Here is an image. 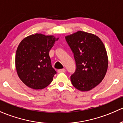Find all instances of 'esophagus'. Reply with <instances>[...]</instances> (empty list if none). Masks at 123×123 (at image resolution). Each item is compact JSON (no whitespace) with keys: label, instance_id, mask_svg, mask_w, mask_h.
<instances>
[{"label":"esophagus","instance_id":"obj_1","mask_svg":"<svg viewBox=\"0 0 123 123\" xmlns=\"http://www.w3.org/2000/svg\"><path fill=\"white\" fill-rule=\"evenodd\" d=\"M58 73H64L66 72V70L64 69H59L57 70Z\"/></svg>","mask_w":123,"mask_h":123}]
</instances>
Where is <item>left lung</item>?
<instances>
[{
    "label": "left lung",
    "mask_w": 123,
    "mask_h": 123,
    "mask_svg": "<svg viewBox=\"0 0 123 123\" xmlns=\"http://www.w3.org/2000/svg\"><path fill=\"white\" fill-rule=\"evenodd\" d=\"M66 40L74 55L75 72L70 76L74 88L88 91L99 85L104 78L108 65L107 51L96 35L79 31L67 35Z\"/></svg>",
    "instance_id": "left-lung-1"
}]
</instances>
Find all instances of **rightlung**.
<instances>
[{"mask_svg": "<svg viewBox=\"0 0 123 123\" xmlns=\"http://www.w3.org/2000/svg\"><path fill=\"white\" fill-rule=\"evenodd\" d=\"M58 40L53 35L35 34L19 43L15 66L19 79L29 88L42 89L52 82L56 72L51 66L49 51Z\"/></svg>", "mask_w": 123, "mask_h": 123, "instance_id": "1", "label": "right lung"}]
</instances>
